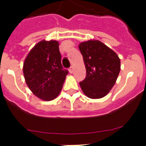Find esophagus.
I'll return each mask as SVG.
<instances>
[{
    "mask_svg": "<svg viewBox=\"0 0 146 146\" xmlns=\"http://www.w3.org/2000/svg\"><path fill=\"white\" fill-rule=\"evenodd\" d=\"M69 73H71V74H72V73H73V72H74V67L71 66L69 69Z\"/></svg>",
    "mask_w": 146,
    "mask_h": 146,
    "instance_id": "34e87169",
    "label": "esophagus"
}]
</instances>
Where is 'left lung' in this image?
Returning <instances> with one entry per match:
<instances>
[{"instance_id":"1","label":"left lung","mask_w":146,"mask_h":146,"mask_svg":"<svg viewBox=\"0 0 146 146\" xmlns=\"http://www.w3.org/2000/svg\"><path fill=\"white\" fill-rule=\"evenodd\" d=\"M86 65V77L80 82L85 95L101 99L110 91L121 70L118 55L99 40H88L79 44Z\"/></svg>"}]
</instances>
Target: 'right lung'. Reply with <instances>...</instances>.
I'll use <instances>...</instances> for the list:
<instances>
[{
  "label": "right lung",
  "instance_id": "obj_1",
  "mask_svg": "<svg viewBox=\"0 0 146 146\" xmlns=\"http://www.w3.org/2000/svg\"><path fill=\"white\" fill-rule=\"evenodd\" d=\"M68 73L62 66L59 43L55 40L38 42L23 64L27 86L44 101H51L58 96Z\"/></svg>",
  "mask_w": 146,
  "mask_h": 146
}]
</instances>
